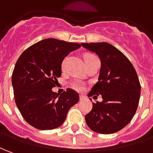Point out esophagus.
Returning <instances> with one entry per match:
<instances>
[{"mask_svg": "<svg viewBox=\"0 0 153 153\" xmlns=\"http://www.w3.org/2000/svg\"><path fill=\"white\" fill-rule=\"evenodd\" d=\"M84 98H85V97H84V96H82V95H81V96H80V100H83Z\"/></svg>", "mask_w": 153, "mask_h": 153, "instance_id": "1", "label": "esophagus"}]
</instances>
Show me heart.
<instances>
[{"mask_svg": "<svg viewBox=\"0 0 153 153\" xmlns=\"http://www.w3.org/2000/svg\"><path fill=\"white\" fill-rule=\"evenodd\" d=\"M93 56V55L86 54L84 56V61H86V60H87L88 58H90L91 56ZM66 59L67 58L66 57V58L63 60L62 63V67H64V65H65ZM73 87H74V88H76V89H77V90H82L83 89V86L80 82H74L73 83Z\"/></svg>", "mask_w": 153, "mask_h": 153, "instance_id": "heart-1", "label": "heart"}]
</instances>
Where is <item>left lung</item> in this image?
Listing matches in <instances>:
<instances>
[{"mask_svg": "<svg viewBox=\"0 0 153 153\" xmlns=\"http://www.w3.org/2000/svg\"><path fill=\"white\" fill-rule=\"evenodd\" d=\"M82 46L101 60L98 82L88 97L101 95L102 102L92 103V109L85 116L86 123L97 133L117 132L131 122L138 107L141 85L137 71L127 56L109 43H82Z\"/></svg>", "mask_w": 153, "mask_h": 153, "instance_id": "8db88e82", "label": "left lung"}]
</instances>
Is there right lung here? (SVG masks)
Here are the masks:
<instances>
[{
    "label": "right lung",
    "instance_id": "right-lung-1",
    "mask_svg": "<svg viewBox=\"0 0 153 153\" xmlns=\"http://www.w3.org/2000/svg\"><path fill=\"white\" fill-rule=\"evenodd\" d=\"M80 44L57 39L42 40L22 52L15 65L12 87L16 107L26 123L40 130H51L65 122L67 112L78 102L79 95L67 88L52 91L62 76V63Z\"/></svg>",
    "mask_w": 153,
    "mask_h": 153
}]
</instances>
